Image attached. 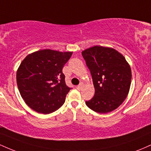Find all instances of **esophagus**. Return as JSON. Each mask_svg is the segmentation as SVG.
<instances>
[{"instance_id":"esophagus-1","label":"esophagus","mask_w":151,"mask_h":151,"mask_svg":"<svg viewBox=\"0 0 151 151\" xmlns=\"http://www.w3.org/2000/svg\"><path fill=\"white\" fill-rule=\"evenodd\" d=\"M82 86H83V84H82V83H81V84H79V85L77 86V89L80 90L81 88H82Z\"/></svg>"}]
</instances>
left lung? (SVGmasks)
<instances>
[{
    "instance_id": "obj_1",
    "label": "left lung",
    "mask_w": 151,
    "mask_h": 151,
    "mask_svg": "<svg viewBox=\"0 0 151 151\" xmlns=\"http://www.w3.org/2000/svg\"><path fill=\"white\" fill-rule=\"evenodd\" d=\"M91 72L94 96L86 104L99 114L115 110L129 93L131 67L125 58L113 48L94 46L81 52Z\"/></svg>"
}]
</instances>
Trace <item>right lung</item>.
Wrapping results in <instances>:
<instances>
[{"instance_id": "right-lung-1", "label": "right lung", "mask_w": 151, "mask_h": 151, "mask_svg": "<svg viewBox=\"0 0 151 151\" xmlns=\"http://www.w3.org/2000/svg\"><path fill=\"white\" fill-rule=\"evenodd\" d=\"M72 55L47 49L30 54L22 60L17 71V84L29 107L48 114L64 104L72 88L65 84L62 69Z\"/></svg>"}]
</instances>
